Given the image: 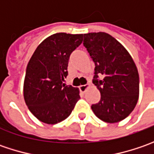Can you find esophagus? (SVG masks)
I'll list each match as a JSON object with an SVG mask.
<instances>
[{
	"instance_id": "obj_1",
	"label": "esophagus",
	"mask_w": 154,
	"mask_h": 154,
	"mask_svg": "<svg viewBox=\"0 0 154 154\" xmlns=\"http://www.w3.org/2000/svg\"><path fill=\"white\" fill-rule=\"evenodd\" d=\"M89 87H90V84H86V85H81V86H79L80 92H86V90H87V88H89Z\"/></svg>"
}]
</instances>
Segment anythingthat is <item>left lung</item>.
Instances as JSON below:
<instances>
[{
  "instance_id": "8db88e82",
  "label": "left lung",
  "mask_w": 154,
  "mask_h": 154,
  "mask_svg": "<svg viewBox=\"0 0 154 154\" xmlns=\"http://www.w3.org/2000/svg\"><path fill=\"white\" fill-rule=\"evenodd\" d=\"M83 45L95 63L92 82L101 94L99 102L92 105V111L109 123L125 119L139 98V74L132 57L108 33L84 34ZM98 75L103 76L102 80Z\"/></svg>"
}]
</instances>
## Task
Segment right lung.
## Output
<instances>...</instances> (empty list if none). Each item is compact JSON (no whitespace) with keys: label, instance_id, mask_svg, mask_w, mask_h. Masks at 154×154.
<instances>
[{"label":"right lung","instance_id":"add662e5","mask_svg":"<svg viewBox=\"0 0 154 154\" xmlns=\"http://www.w3.org/2000/svg\"><path fill=\"white\" fill-rule=\"evenodd\" d=\"M83 34L60 32L45 38L28 62L24 98L39 121L56 124L71 114L80 99L78 87L65 86L71 53L82 43Z\"/></svg>","mask_w":154,"mask_h":154}]
</instances>
